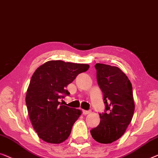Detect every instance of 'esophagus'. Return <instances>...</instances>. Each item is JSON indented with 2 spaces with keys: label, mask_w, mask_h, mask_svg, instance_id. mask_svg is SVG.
I'll return each instance as SVG.
<instances>
[{
  "label": "esophagus",
  "mask_w": 158,
  "mask_h": 158,
  "mask_svg": "<svg viewBox=\"0 0 158 158\" xmlns=\"http://www.w3.org/2000/svg\"><path fill=\"white\" fill-rule=\"evenodd\" d=\"M82 112H83V114L84 115H86V114H89L91 113V111L90 110H82Z\"/></svg>",
  "instance_id": "esophagus-1"
}]
</instances>
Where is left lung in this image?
I'll use <instances>...</instances> for the list:
<instances>
[{
  "label": "left lung",
  "instance_id": "8db88e82",
  "mask_svg": "<svg viewBox=\"0 0 158 158\" xmlns=\"http://www.w3.org/2000/svg\"><path fill=\"white\" fill-rule=\"evenodd\" d=\"M95 68L106 111L99 114L100 123L91 130V135L98 143L109 144L120 138L132 121L135 111L132 86L117 66L97 64Z\"/></svg>",
  "mask_w": 158,
  "mask_h": 158
}]
</instances>
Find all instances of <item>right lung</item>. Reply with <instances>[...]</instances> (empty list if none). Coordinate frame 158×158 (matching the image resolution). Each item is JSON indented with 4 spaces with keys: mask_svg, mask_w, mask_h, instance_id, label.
<instances>
[{
    "mask_svg": "<svg viewBox=\"0 0 158 158\" xmlns=\"http://www.w3.org/2000/svg\"><path fill=\"white\" fill-rule=\"evenodd\" d=\"M89 65L48 61L37 68L31 79L26 96L28 116L34 130L42 140L60 144L68 138L81 111L62 105L58 101L62 94L69 95L66 89Z\"/></svg>",
    "mask_w": 158,
    "mask_h": 158,
    "instance_id": "1",
    "label": "right lung"
}]
</instances>
